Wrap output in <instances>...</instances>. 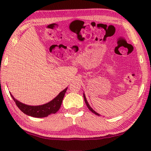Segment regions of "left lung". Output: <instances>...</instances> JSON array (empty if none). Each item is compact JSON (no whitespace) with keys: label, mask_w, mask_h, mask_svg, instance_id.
Listing matches in <instances>:
<instances>
[{"label":"left lung","mask_w":151,"mask_h":151,"mask_svg":"<svg viewBox=\"0 0 151 151\" xmlns=\"http://www.w3.org/2000/svg\"><path fill=\"white\" fill-rule=\"evenodd\" d=\"M83 96H84V99H85V103H86V106H87V107L88 108V109L90 110V111L92 112H93V113H94L96 114V115H98V116H100V114H99V113H97V112H96V111H94V110L91 108V106L89 105V104H88V101H87V100H86V96H85V93H83Z\"/></svg>","instance_id":"obj_1"}]
</instances>
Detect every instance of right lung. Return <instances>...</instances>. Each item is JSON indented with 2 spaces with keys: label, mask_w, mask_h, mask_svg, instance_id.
I'll return each instance as SVG.
<instances>
[{
  "label": "right lung",
  "mask_w": 151,
  "mask_h": 151,
  "mask_svg": "<svg viewBox=\"0 0 151 151\" xmlns=\"http://www.w3.org/2000/svg\"><path fill=\"white\" fill-rule=\"evenodd\" d=\"M67 88L68 87H66L63 91H61L52 101L46 104H42V105L38 106H30L22 103L21 102L17 101L12 95L11 93V96L15 102V103H16L17 106L19 107L20 111L23 112V113L32 117L43 118V117L48 116L50 114L56 113L59 110L66 91L67 90Z\"/></svg>",
  "instance_id": "obj_1"
}]
</instances>
